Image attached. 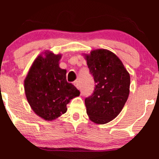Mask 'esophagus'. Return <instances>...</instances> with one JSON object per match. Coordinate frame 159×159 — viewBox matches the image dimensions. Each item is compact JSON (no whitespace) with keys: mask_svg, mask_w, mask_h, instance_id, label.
<instances>
[{"mask_svg":"<svg viewBox=\"0 0 159 159\" xmlns=\"http://www.w3.org/2000/svg\"><path fill=\"white\" fill-rule=\"evenodd\" d=\"M73 84H74L75 86V87H77L78 89H80V88H81V84H80V83H79V82H78V81H75L74 83H73Z\"/></svg>","mask_w":159,"mask_h":159,"instance_id":"obj_1","label":"esophagus"}]
</instances>
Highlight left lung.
Wrapping results in <instances>:
<instances>
[{
  "mask_svg": "<svg viewBox=\"0 0 159 159\" xmlns=\"http://www.w3.org/2000/svg\"><path fill=\"white\" fill-rule=\"evenodd\" d=\"M94 91L85 98L87 114L93 123L105 124L123 108L129 94L130 75L121 61L106 49H98L86 56Z\"/></svg>",
  "mask_w": 159,
  "mask_h": 159,
  "instance_id": "left-lung-1",
  "label": "left lung"
}]
</instances>
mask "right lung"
<instances>
[{
	"label": "right lung",
	"mask_w": 159,
	"mask_h": 159,
	"mask_svg": "<svg viewBox=\"0 0 159 159\" xmlns=\"http://www.w3.org/2000/svg\"><path fill=\"white\" fill-rule=\"evenodd\" d=\"M61 56L49 52L34 61L25 80V90L30 107L45 120L66 112V105L80 91L66 81V71L59 67Z\"/></svg>",
	"instance_id": "right-lung-1"
}]
</instances>
